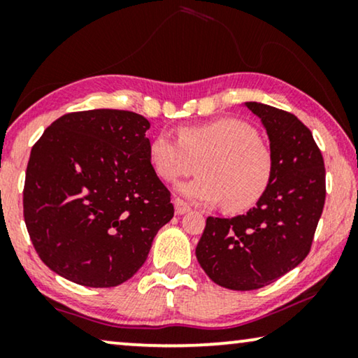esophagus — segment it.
I'll return each instance as SVG.
<instances>
[{
	"label": "esophagus",
	"mask_w": 358,
	"mask_h": 358,
	"mask_svg": "<svg viewBox=\"0 0 358 358\" xmlns=\"http://www.w3.org/2000/svg\"><path fill=\"white\" fill-rule=\"evenodd\" d=\"M174 208H176V213H178V215H184V213L190 212V207L184 202L182 199H176L174 200Z\"/></svg>",
	"instance_id": "obj_1"
}]
</instances>
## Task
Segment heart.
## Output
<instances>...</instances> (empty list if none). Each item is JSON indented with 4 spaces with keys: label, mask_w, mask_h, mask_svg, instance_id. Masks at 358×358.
<instances>
[{
    "label": "heart",
    "mask_w": 358,
    "mask_h": 358,
    "mask_svg": "<svg viewBox=\"0 0 358 358\" xmlns=\"http://www.w3.org/2000/svg\"><path fill=\"white\" fill-rule=\"evenodd\" d=\"M148 159L159 179L176 182L194 173L179 192L192 202L220 205L238 213L256 205L273 178V156L257 130L239 119H218L180 127L178 138L168 131L148 143Z\"/></svg>",
    "instance_id": "b5f03b06"
}]
</instances>
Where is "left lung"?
<instances>
[{"mask_svg":"<svg viewBox=\"0 0 358 358\" xmlns=\"http://www.w3.org/2000/svg\"><path fill=\"white\" fill-rule=\"evenodd\" d=\"M266 127L273 156L267 192L246 215L208 217L195 248L205 273L229 290H256L310 252L326 200V169L308 127L290 112L246 102Z\"/></svg>","mask_w":358,"mask_h":358,"instance_id":"left-lung-1","label":"left lung"}]
</instances>
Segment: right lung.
I'll use <instances>...</instances> for the list:
<instances>
[{
    "instance_id": "1",
    "label": "right lung",
    "mask_w": 358,
    "mask_h": 358,
    "mask_svg": "<svg viewBox=\"0 0 358 358\" xmlns=\"http://www.w3.org/2000/svg\"><path fill=\"white\" fill-rule=\"evenodd\" d=\"M150 122L130 110L70 112L32 146L24 222L38 257L85 287H117L174 217L148 159Z\"/></svg>"
}]
</instances>
